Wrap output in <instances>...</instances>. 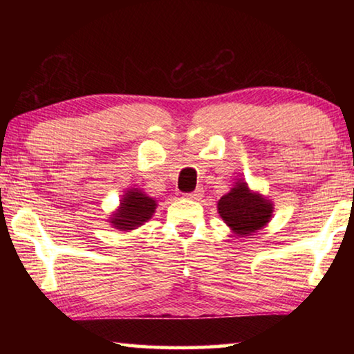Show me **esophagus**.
<instances>
[{
  "label": "esophagus",
  "instance_id": "1",
  "mask_svg": "<svg viewBox=\"0 0 354 354\" xmlns=\"http://www.w3.org/2000/svg\"><path fill=\"white\" fill-rule=\"evenodd\" d=\"M184 196H185V198H189V200L198 201V200H201V196H203V190L201 189H196L195 192H192V194H185Z\"/></svg>",
  "mask_w": 354,
  "mask_h": 354
}]
</instances>
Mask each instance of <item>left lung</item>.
<instances>
[{
    "label": "left lung",
    "instance_id": "obj_1",
    "mask_svg": "<svg viewBox=\"0 0 354 354\" xmlns=\"http://www.w3.org/2000/svg\"><path fill=\"white\" fill-rule=\"evenodd\" d=\"M273 203L256 190H251L247 181L237 179L227 194L217 203V211L231 232L239 237L251 236L263 230L273 217Z\"/></svg>",
    "mask_w": 354,
    "mask_h": 354
}]
</instances>
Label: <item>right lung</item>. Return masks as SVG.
Here are the masks:
<instances>
[{"mask_svg":"<svg viewBox=\"0 0 354 354\" xmlns=\"http://www.w3.org/2000/svg\"><path fill=\"white\" fill-rule=\"evenodd\" d=\"M158 207L154 198L142 189L131 187L124 190L118 207L109 215V223L118 231H133L153 217Z\"/></svg>","mask_w":354,"mask_h":354,"instance_id":"1","label":"right lung"}]
</instances>
